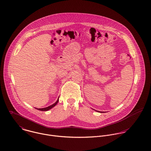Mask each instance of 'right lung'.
Wrapping results in <instances>:
<instances>
[{
  "mask_svg": "<svg viewBox=\"0 0 151 151\" xmlns=\"http://www.w3.org/2000/svg\"><path fill=\"white\" fill-rule=\"evenodd\" d=\"M58 101H59V99L57 100V101H56L54 104H53V105H50V106H48V107H46V108H41V109H37V108H35V109L39 110H41V111H47V110H48L52 109L53 107H54L55 106H56V104L58 103Z\"/></svg>",
  "mask_w": 151,
  "mask_h": 151,
  "instance_id": "obj_1",
  "label": "right lung"
}]
</instances>
